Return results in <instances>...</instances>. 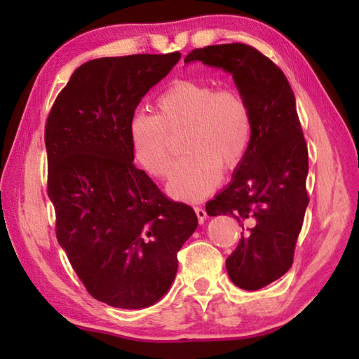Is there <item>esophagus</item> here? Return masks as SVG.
Wrapping results in <instances>:
<instances>
[{
  "label": "esophagus",
  "instance_id": "34e87169",
  "mask_svg": "<svg viewBox=\"0 0 359 359\" xmlns=\"http://www.w3.org/2000/svg\"><path fill=\"white\" fill-rule=\"evenodd\" d=\"M194 212H196V215H198V220H199V223H204V220H205V217H208V214H205V210L203 209V208H194Z\"/></svg>",
  "mask_w": 359,
  "mask_h": 359
}]
</instances>
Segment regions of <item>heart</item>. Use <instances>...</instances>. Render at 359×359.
Here are the masks:
<instances>
[{"instance_id": "1", "label": "heart", "mask_w": 359, "mask_h": 359, "mask_svg": "<svg viewBox=\"0 0 359 359\" xmlns=\"http://www.w3.org/2000/svg\"><path fill=\"white\" fill-rule=\"evenodd\" d=\"M156 114L139 112L130 121V142L139 166L154 177L171 172V135L185 131L187 156L168 184L171 196L204 198L218 185L223 168H238L250 147L252 109L236 88H215L204 81H179L156 98Z\"/></svg>"}]
</instances>
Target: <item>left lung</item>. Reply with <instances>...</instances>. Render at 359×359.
<instances>
[{
	"label": "left lung",
	"instance_id": "obj_1",
	"mask_svg": "<svg viewBox=\"0 0 359 359\" xmlns=\"http://www.w3.org/2000/svg\"><path fill=\"white\" fill-rule=\"evenodd\" d=\"M184 62H203L233 74L252 109L250 147L231 184L205 210L239 222L241 241L226 259L228 276L242 290H259L293 264L309 204V154L294 93L276 63L241 42L194 48Z\"/></svg>",
	"mask_w": 359,
	"mask_h": 359
}]
</instances>
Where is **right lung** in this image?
Returning <instances> with one entry per match:
<instances>
[{"label": "right lung", "mask_w": 359, "mask_h": 359, "mask_svg": "<svg viewBox=\"0 0 359 359\" xmlns=\"http://www.w3.org/2000/svg\"><path fill=\"white\" fill-rule=\"evenodd\" d=\"M179 60L172 52L83 63L47 117V193L58 244L88 293L112 307L160 301L198 226L190 205L168 199L135 166L130 142L137 104Z\"/></svg>", "instance_id": "1"}]
</instances>
